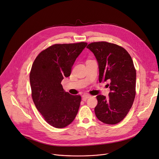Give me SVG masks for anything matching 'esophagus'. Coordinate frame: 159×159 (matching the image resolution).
Here are the masks:
<instances>
[{
  "instance_id": "esophagus-1",
  "label": "esophagus",
  "mask_w": 159,
  "mask_h": 159,
  "mask_svg": "<svg viewBox=\"0 0 159 159\" xmlns=\"http://www.w3.org/2000/svg\"><path fill=\"white\" fill-rule=\"evenodd\" d=\"M90 97H91V95H89V94H84V95H82V99H83L84 101H85L86 99H88V98H90Z\"/></svg>"
}]
</instances>
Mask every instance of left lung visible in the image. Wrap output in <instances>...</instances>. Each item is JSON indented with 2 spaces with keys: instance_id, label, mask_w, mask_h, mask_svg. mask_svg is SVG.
Here are the masks:
<instances>
[{
  "instance_id": "8db88e82",
  "label": "left lung",
  "mask_w": 159,
  "mask_h": 159,
  "mask_svg": "<svg viewBox=\"0 0 159 159\" xmlns=\"http://www.w3.org/2000/svg\"><path fill=\"white\" fill-rule=\"evenodd\" d=\"M87 48L98 61L99 81H108L110 88L108 98L96 97L95 115L104 123L117 124L125 117L135 97L136 70L133 60L123 48L107 42H92Z\"/></svg>"
}]
</instances>
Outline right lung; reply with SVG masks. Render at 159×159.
<instances>
[{"label":"right lung","mask_w":159,"mask_h":159,"mask_svg":"<svg viewBox=\"0 0 159 159\" xmlns=\"http://www.w3.org/2000/svg\"><path fill=\"white\" fill-rule=\"evenodd\" d=\"M88 43L54 44L41 52L32 64L30 82L33 102L45 121L56 128H64L78 112L80 95L66 92L61 84L70 75L77 57Z\"/></svg>","instance_id":"add662e5"}]
</instances>
